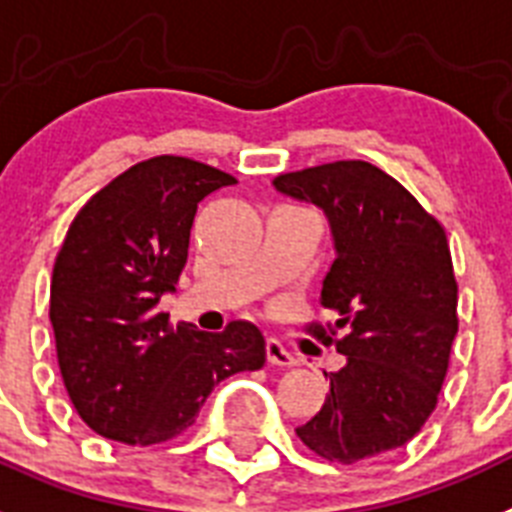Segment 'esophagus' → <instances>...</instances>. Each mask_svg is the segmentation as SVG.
Returning <instances> with one entry per match:
<instances>
[{
  "label": "esophagus",
  "mask_w": 512,
  "mask_h": 512,
  "mask_svg": "<svg viewBox=\"0 0 512 512\" xmlns=\"http://www.w3.org/2000/svg\"><path fill=\"white\" fill-rule=\"evenodd\" d=\"M266 356H269V361L274 363V366H295L298 363V358L287 350L285 342H280L277 337H266Z\"/></svg>",
  "instance_id": "obj_1"
}]
</instances>
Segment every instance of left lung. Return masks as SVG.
<instances>
[{"label": "left lung", "instance_id": "1", "mask_svg": "<svg viewBox=\"0 0 512 512\" xmlns=\"http://www.w3.org/2000/svg\"><path fill=\"white\" fill-rule=\"evenodd\" d=\"M274 188L324 211L335 261L314 327L345 356L322 411L295 429L308 450L342 466L403 447L437 408L458 335V282L447 235L379 167L361 159L274 177Z\"/></svg>", "mask_w": 512, "mask_h": 512}]
</instances>
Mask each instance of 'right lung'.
Returning <instances> with one entry per match:
<instances>
[{
  "instance_id": "add662e5",
  "label": "right lung",
  "mask_w": 512,
  "mask_h": 512,
  "mask_svg": "<svg viewBox=\"0 0 512 512\" xmlns=\"http://www.w3.org/2000/svg\"><path fill=\"white\" fill-rule=\"evenodd\" d=\"M235 177L185 156L133 164L91 196L54 261L49 319L78 416L96 434L149 447L183 434L209 392L266 361L251 322L209 335L159 311L188 261L198 204Z\"/></svg>"
}]
</instances>
